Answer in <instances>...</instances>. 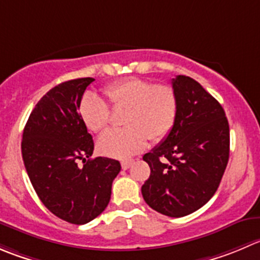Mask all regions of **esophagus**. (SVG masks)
Wrapping results in <instances>:
<instances>
[{
	"instance_id": "esophagus-1",
	"label": "esophagus",
	"mask_w": 260,
	"mask_h": 260,
	"mask_svg": "<svg viewBox=\"0 0 260 260\" xmlns=\"http://www.w3.org/2000/svg\"><path fill=\"white\" fill-rule=\"evenodd\" d=\"M133 164V160H124L122 161V169L123 170H127V169L131 168V165Z\"/></svg>"
}]
</instances>
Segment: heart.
I'll return each mask as SVG.
<instances>
[{
  "label": "heart",
  "mask_w": 260,
  "mask_h": 260,
  "mask_svg": "<svg viewBox=\"0 0 260 260\" xmlns=\"http://www.w3.org/2000/svg\"><path fill=\"white\" fill-rule=\"evenodd\" d=\"M108 102L124 110L122 129H109L98 140V150L113 158H128L145 150L148 138L164 140L173 129L178 114V95L170 85H155L129 77L105 87ZM80 117L92 132H102L110 120V108L96 94L87 92L79 105Z\"/></svg>",
  "instance_id": "heart-1"
}]
</instances>
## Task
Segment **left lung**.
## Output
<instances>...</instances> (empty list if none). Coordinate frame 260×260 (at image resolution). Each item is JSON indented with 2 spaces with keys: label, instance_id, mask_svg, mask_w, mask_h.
Here are the masks:
<instances>
[{
  "label": "left lung",
  "instance_id": "obj_1",
  "mask_svg": "<svg viewBox=\"0 0 260 260\" xmlns=\"http://www.w3.org/2000/svg\"><path fill=\"white\" fill-rule=\"evenodd\" d=\"M171 84L179 102L175 124L143 156L151 174L141 190L152 210L183 217L217 190L229 162L230 128L220 103L196 80L179 75Z\"/></svg>",
  "mask_w": 260,
  "mask_h": 260
}]
</instances>
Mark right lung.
<instances>
[{
  "mask_svg": "<svg viewBox=\"0 0 260 260\" xmlns=\"http://www.w3.org/2000/svg\"><path fill=\"white\" fill-rule=\"evenodd\" d=\"M94 79L70 80L53 87L32 109L22 133L21 153L32 188L57 217L90 222L107 208L119 161L90 158L94 141L79 105ZM82 159L84 166H77Z\"/></svg>",
  "mask_w": 260,
  "mask_h": 260,
  "instance_id": "add662e5",
  "label": "right lung"
}]
</instances>
